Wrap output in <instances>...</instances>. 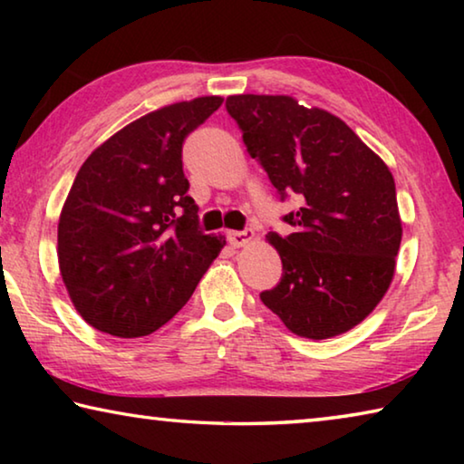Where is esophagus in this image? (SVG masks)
Masks as SVG:
<instances>
[{"mask_svg":"<svg viewBox=\"0 0 464 464\" xmlns=\"http://www.w3.org/2000/svg\"><path fill=\"white\" fill-rule=\"evenodd\" d=\"M227 237H229V243H231L233 247H246V246H249L251 241L256 239V233L251 231V229L229 231V235H227Z\"/></svg>","mask_w":464,"mask_h":464,"instance_id":"1","label":"esophagus"}]
</instances>
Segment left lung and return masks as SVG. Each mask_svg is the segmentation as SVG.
Here are the masks:
<instances>
[{
	"label": "left lung",
	"mask_w": 464,
	"mask_h": 464,
	"mask_svg": "<svg viewBox=\"0 0 464 464\" xmlns=\"http://www.w3.org/2000/svg\"><path fill=\"white\" fill-rule=\"evenodd\" d=\"M227 110L272 186L303 200L285 217L295 233L266 235L282 278L262 303L295 335L350 332L395 276L403 227L391 169L342 119L293 96L239 93L227 98Z\"/></svg>",
	"instance_id": "left-lung-1"
}]
</instances>
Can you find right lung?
Wrapping results in <instances>:
<instances>
[{
	"mask_svg": "<svg viewBox=\"0 0 464 464\" xmlns=\"http://www.w3.org/2000/svg\"><path fill=\"white\" fill-rule=\"evenodd\" d=\"M223 104L202 96L157 108L85 160L61 208L59 272L85 324L116 337L166 325L225 247L198 229L182 143Z\"/></svg>",
	"mask_w": 464,
	"mask_h": 464,
	"instance_id": "1",
	"label": "right lung"
}]
</instances>
